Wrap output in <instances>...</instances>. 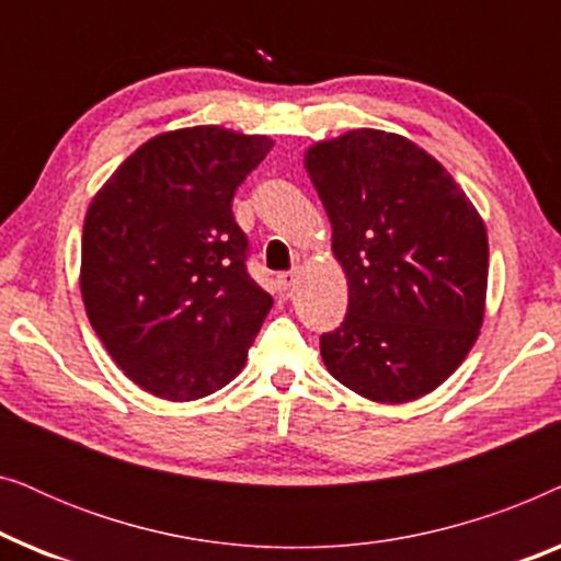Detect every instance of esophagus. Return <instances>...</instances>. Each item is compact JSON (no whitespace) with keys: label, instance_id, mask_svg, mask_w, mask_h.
<instances>
[{"label":"esophagus","instance_id":"esophagus-1","mask_svg":"<svg viewBox=\"0 0 561 561\" xmlns=\"http://www.w3.org/2000/svg\"><path fill=\"white\" fill-rule=\"evenodd\" d=\"M296 280H298V273H296V271L280 273L278 278H275V283H278V288H280V290H290V288L296 286Z\"/></svg>","mask_w":561,"mask_h":561}]
</instances>
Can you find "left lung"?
I'll return each mask as SVG.
<instances>
[{
	"label": "left lung",
	"instance_id": "1",
	"mask_svg": "<svg viewBox=\"0 0 561 561\" xmlns=\"http://www.w3.org/2000/svg\"><path fill=\"white\" fill-rule=\"evenodd\" d=\"M304 165L332 221L347 317L321 359L375 403H409L462 365L485 319L488 232L459 183L416 142L352 129Z\"/></svg>",
	"mask_w": 561,
	"mask_h": 561
}]
</instances>
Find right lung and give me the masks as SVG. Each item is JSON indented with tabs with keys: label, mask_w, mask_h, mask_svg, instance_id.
Here are the masks:
<instances>
[{
	"label": "right lung",
	"mask_w": 561,
	"mask_h": 561,
	"mask_svg": "<svg viewBox=\"0 0 561 561\" xmlns=\"http://www.w3.org/2000/svg\"><path fill=\"white\" fill-rule=\"evenodd\" d=\"M273 140L217 125L140 145L91 198L81 237L87 317L135 386L196 401L244 367L273 298L250 278L232 198Z\"/></svg>",
	"instance_id": "add662e5"
}]
</instances>
